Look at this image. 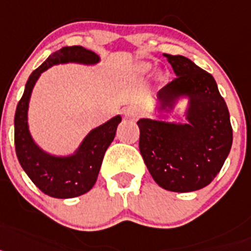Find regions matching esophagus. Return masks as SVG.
Returning <instances> with one entry per match:
<instances>
[{
    "instance_id": "1",
    "label": "esophagus",
    "mask_w": 251,
    "mask_h": 251,
    "mask_svg": "<svg viewBox=\"0 0 251 251\" xmlns=\"http://www.w3.org/2000/svg\"><path fill=\"white\" fill-rule=\"evenodd\" d=\"M140 108H138L136 106H128L124 110V115L126 119H136L138 116H140Z\"/></svg>"
}]
</instances>
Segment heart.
<instances>
[{"mask_svg":"<svg viewBox=\"0 0 251 251\" xmlns=\"http://www.w3.org/2000/svg\"><path fill=\"white\" fill-rule=\"evenodd\" d=\"M149 65H143V71H149Z\"/></svg>","mask_w":251,"mask_h":251,"instance_id":"heart-1","label":"heart"}]
</instances>
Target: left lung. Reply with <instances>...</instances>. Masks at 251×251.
I'll return each mask as SVG.
<instances>
[{"label": "left lung", "instance_id": "left-lung-1", "mask_svg": "<svg viewBox=\"0 0 251 251\" xmlns=\"http://www.w3.org/2000/svg\"><path fill=\"white\" fill-rule=\"evenodd\" d=\"M177 77L158 93L162 110L189 99L188 124L141 119L139 148L151 177L162 188L192 192L208 186L232 145V127L216 80L191 59L164 54Z\"/></svg>", "mask_w": 251, "mask_h": 251}]
</instances>
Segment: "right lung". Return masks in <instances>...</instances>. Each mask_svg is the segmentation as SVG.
<instances>
[{
    "instance_id": "right-lung-1",
    "label": "right lung",
    "mask_w": 251,
    "mask_h": 251,
    "mask_svg": "<svg viewBox=\"0 0 251 251\" xmlns=\"http://www.w3.org/2000/svg\"><path fill=\"white\" fill-rule=\"evenodd\" d=\"M69 62L96 64L100 62V56L79 45L64 47L51 54L29 77L15 113L17 159L35 186L54 198L78 197L95 186L104 152L115 138L117 125L121 123V116L117 115L93 128L71 156L50 155L34 143L27 126V108L32 88L40 74L51 65Z\"/></svg>"
}]
</instances>
